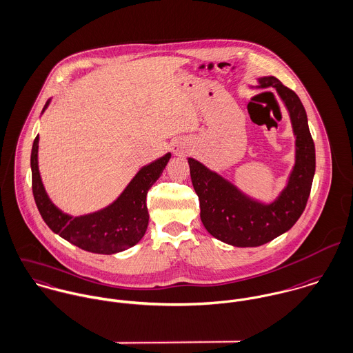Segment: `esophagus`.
<instances>
[{"mask_svg":"<svg viewBox=\"0 0 353 353\" xmlns=\"http://www.w3.org/2000/svg\"><path fill=\"white\" fill-rule=\"evenodd\" d=\"M172 150H173V154H176V155H185L188 151V147H187L185 141H177L173 143Z\"/></svg>","mask_w":353,"mask_h":353,"instance_id":"1","label":"esophagus"}]
</instances>
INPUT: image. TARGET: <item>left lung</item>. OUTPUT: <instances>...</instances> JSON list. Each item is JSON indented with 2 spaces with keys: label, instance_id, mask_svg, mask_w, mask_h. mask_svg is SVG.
<instances>
[{
  "label": "left lung",
  "instance_id": "1",
  "mask_svg": "<svg viewBox=\"0 0 353 353\" xmlns=\"http://www.w3.org/2000/svg\"><path fill=\"white\" fill-rule=\"evenodd\" d=\"M250 88H276L289 113L294 141V163L279 196L265 202L250 196L234 183L188 158L192 185L201 202V219L215 239L233 247H258L288 232L304 212L315 174V145L305 109L294 91L274 76H261Z\"/></svg>",
  "mask_w": 353,
  "mask_h": 353
}]
</instances>
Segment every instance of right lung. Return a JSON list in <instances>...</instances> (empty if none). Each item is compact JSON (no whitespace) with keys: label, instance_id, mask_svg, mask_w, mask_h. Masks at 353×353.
Here are the masks:
<instances>
[{"label":"right lung","instance_id":"add662e5","mask_svg":"<svg viewBox=\"0 0 353 353\" xmlns=\"http://www.w3.org/2000/svg\"><path fill=\"white\" fill-rule=\"evenodd\" d=\"M52 98L46 102L41 114L49 108ZM39 135L31 150L32 194L37 208L46 225L73 245L94 254L112 255L125 251L138 244L148 225L145 196L150 187L159 179L172 154L143 166L128 183L119 198L98 212L73 216L60 210L49 198L38 165Z\"/></svg>","mask_w":353,"mask_h":353}]
</instances>
